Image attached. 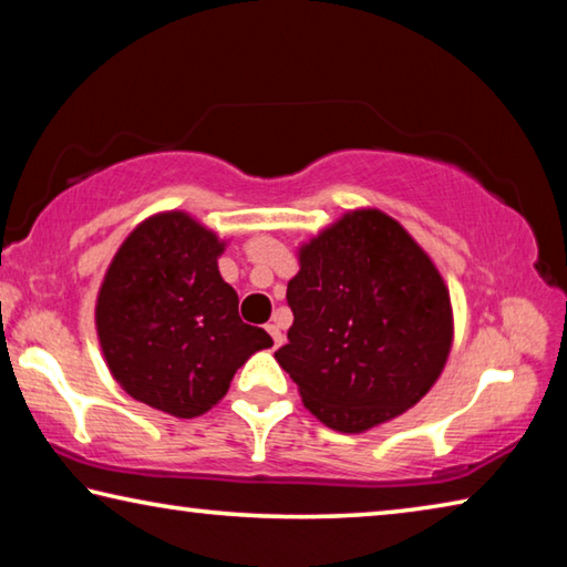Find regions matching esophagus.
I'll list each match as a JSON object with an SVG mask.
<instances>
[{
  "instance_id": "obj_1",
  "label": "esophagus",
  "mask_w": 567,
  "mask_h": 567,
  "mask_svg": "<svg viewBox=\"0 0 567 567\" xmlns=\"http://www.w3.org/2000/svg\"><path fill=\"white\" fill-rule=\"evenodd\" d=\"M267 332H270V338H272V342H275V348H280L282 340H285V334H282V330H280V324L270 322V324H267Z\"/></svg>"
}]
</instances>
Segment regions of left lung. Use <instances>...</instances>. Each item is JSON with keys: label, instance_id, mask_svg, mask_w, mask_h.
Returning a JSON list of instances; mask_svg holds the SVG:
<instances>
[{"label": "left lung", "instance_id": "8db88e82", "mask_svg": "<svg viewBox=\"0 0 567 567\" xmlns=\"http://www.w3.org/2000/svg\"><path fill=\"white\" fill-rule=\"evenodd\" d=\"M287 305L295 322L275 360L305 408L338 433H364L410 410L453 344L443 277L380 209H352L300 247Z\"/></svg>", "mask_w": 567, "mask_h": 567}]
</instances>
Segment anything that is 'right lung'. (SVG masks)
Wrapping results in <instances>:
<instances>
[{
  "instance_id": "right-lung-1",
  "label": "right lung",
  "mask_w": 567,
  "mask_h": 567,
  "mask_svg": "<svg viewBox=\"0 0 567 567\" xmlns=\"http://www.w3.org/2000/svg\"><path fill=\"white\" fill-rule=\"evenodd\" d=\"M223 252V239L187 213L152 215L100 287L94 322L112 378L167 415H205L249 354L272 348L262 328L239 320L237 292L217 270Z\"/></svg>"
}]
</instances>
